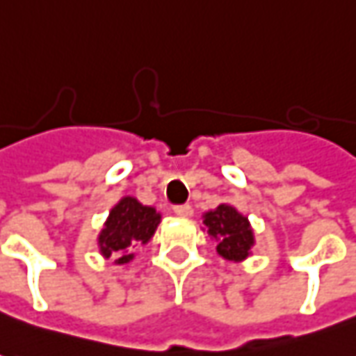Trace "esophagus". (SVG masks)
<instances>
[{"mask_svg":"<svg viewBox=\"0 0 356 356\" xmlns=\"http://www.w3.org/2000/svg\"><path fill=\"white\" fill-rule=\"evenodd\" d=\"M174 213L178 215V217H182V219H188V217H192L193 209L192 205H176L174 207Z\"/></svg>","mask_w":356,"mask_h":356,"instance_id":"obj_1","label":"esophagus"}]
</instances>
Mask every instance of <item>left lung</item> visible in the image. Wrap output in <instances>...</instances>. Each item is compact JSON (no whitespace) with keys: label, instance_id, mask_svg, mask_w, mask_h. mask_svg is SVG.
<instances>
[{"label":"left lung","instance_id":"left-lung-1","mask_svg":"<svg viewBox=\"0 0 356 356\" xmlns=\"http://www.w3.org/2000/svg\"><path fill=\"white\" fill-rule=\"evenodd\" d=\"M203 225L220 257L229 261H244L252 256V248L256 244L254 230L246 215H242L230 203H220L215 209L203 213Z\"/></svg>","mask_w":356,"mask_h":356}]
</instances>
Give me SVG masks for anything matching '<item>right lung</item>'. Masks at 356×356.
<instances>
[{
  "label": "right lung",
  "instance_id": "1",
  "mask_svg": "<svg viewBox=\"0 0 356 356\" xmlns=\"http://www.w3.org/2000/svg\"><path fill=\"white\" fill-rule=\"evenodd\" d=\"M161 222V213L143 205L134 195H126L110 209L104 227L100 230L99 252L102 257H112L116 266L129 264L137 244H147L153 238Z\"/></svg>",
  "mask_w": 356,
  "mask_h": 356
}]
</instances>
